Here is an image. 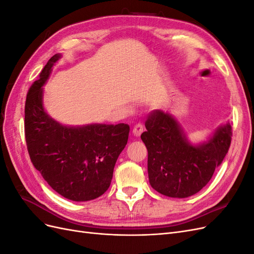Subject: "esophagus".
Instances as JSON below:
<instances>
[{
    "label": "esophagus",
    "instance_id": "obj_1",
    "mask_svg": "<svg viewBox=\"0 0 254 254\" xmlns=\"http://www.w3.org/2000/svg\"><path fill=\"white\" fill-rule=\"evenodd\" d=\"M143 130H144L143 125L140 124V123H139V124L134 125L133 130H132V133H133V135H135V136H140V135L142 134V132H143Z\"/></svg>",
    "mask_w": 254,
    "mask_h": 254
}]
</instances>
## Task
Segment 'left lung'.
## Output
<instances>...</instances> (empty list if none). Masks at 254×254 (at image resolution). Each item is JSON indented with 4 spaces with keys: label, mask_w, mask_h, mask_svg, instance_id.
<instances>
[{
    "label": "left lung",
    "mask_w": 254,
    "mask_h": 254,
    "mask_svg": "<svg viewBox=\"0 0 254 254\" xmlns=\"http://www.w3.org/2000/svg\"><path fill=\"white\" fill-rule=\"evenodd\" d=\"M145 127L141 139L148 150L149 183L160 194L173 198H187L204 188L231 144L230 123L199 144L190 143L178 121L162 110L150 113Z\"/></svg>",
    "instance_id": "1"
}]
</instances>
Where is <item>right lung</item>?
I'll return each instance as SVG.
<instances>
[{
	"label": "right lung",
	"instance_id": "right-lung-1",
	"mask_svg": "<svg viewBox=\"0 0 254 254\" xmlns=\"http://www.w3.org/2000/svg\"><path fill=\"white\" fill-rule=\"evenodd\" d=\"M61 58L54 55L29 88L25 103V140L30 160L49 186L73 201H88L109 189L113 168L125 148L127 124L64 126L43 107V86Z\"/></svg>",
	"mask_w": 254,
	"mask_h": 254
}]
</instances>
